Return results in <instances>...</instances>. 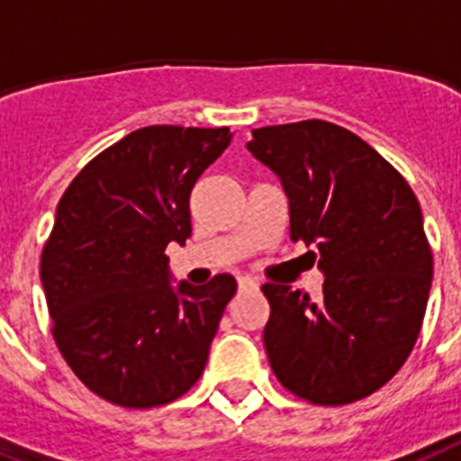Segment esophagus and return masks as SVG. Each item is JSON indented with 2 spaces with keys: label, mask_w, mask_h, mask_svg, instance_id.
<instances>
[{
  "label": "esophagus",
  "mask_w": 461,
  "mask_h": 461,
  "mask_svg": "<svg viewBox=\"0 0 461 461\" xmlns=\"http://www.w3.org/2000/svg\"><path fill=\"white\" fill-rule=\"evenodd\" d=\"M258 289V282L253 276H239V291H253Z\"/></svg>",
  "instance_id": "34e87169"
}]
</instances>
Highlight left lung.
Here are the masks:
<instances>
[{
	"label": "left lung",
	"instance_id": "left-lung-1",
	"mask_svg": "<svg viewBox=\"0 0 461 461\" xmlns=\"http://www.w3.org/2000/svg\"><path fill=\"white\" fill-rule=\"evenodd\" d=\"M282 179L291 241L315 246L321 295L265 284V350L284 388L315 405L379 391L412 353L431 291L421 208L395 167L346 127L303 121L246 144Z\"/></svg>",
	"mask_w": 461,
	"mask_h": 461
}]
</instances>
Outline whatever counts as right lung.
Masks as SVG:
<instances>
[{"mask_svg":"<svg viewBox=\"0 0 461 461\" xmlns=\"http://www.w3.org/2000/svg\"><path fill=\"white\" fill-rule=\"evenodd\" d=\"M230 141V127H141L59 201L40 265L51 334L75 376L113 405H166L203 374L237 279L172 286L166 249L192 237V189Z\"/></svg>","mask_w":461,"mask_h":461,"instance_id":"right-lung-1","label":"right lung"}]
</instances>
